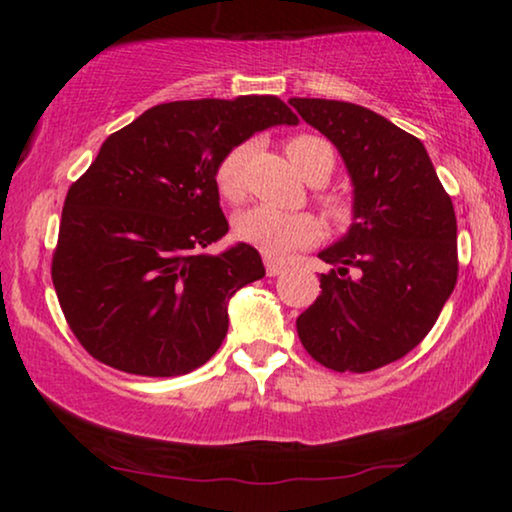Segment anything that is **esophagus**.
I'll list each match as a JSON object with an SVG mask.
<instances>
[{
    "mask_svg": "<svg viewBox=\"0 0 512 512\" xmlns=\"http://www.w3.org/2000/svg\"><path fill=\"white\" fill-rule=\"evenodd\" d=\"M284 270H286L284 261H272V258H265V275H268V277L282 275Z\"/></svg>",
    "mask_w": 512,
    "mask_h": 512,
    "instance_id": "obj_1",
    "label": "esophagus"
}]
</instances>
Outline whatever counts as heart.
Wrapping results in <instances>:
<instances>
[{
    "instance_id": "b5f03b06",
    "label": "heart",
    "mask_w": 512,
    "mask_h": 512,
    "mask_svg": "<svg viewBox=\"0 0 512 512\" xmlns=\"http://www.w3.org/2000/svg\"><path fill=\"white\" fill-rule=\"evenodd\" d=\"M251 153L249 144L230 149L216 167V188L228 202H242L247 195L244 167ZM286 153L291 163L303 172L307 181H324L333 174L335 153L333 146L314 135H298L286 142ZM328 219L335 226H347L352 221V202L338 193L321 195ZM235 235L244 244H251L270 258H284L291 251L310 247L319 240L321 226L312 214L305 212H279L275 207H254L235 219Z\"/></svg>"
}]
</instances>
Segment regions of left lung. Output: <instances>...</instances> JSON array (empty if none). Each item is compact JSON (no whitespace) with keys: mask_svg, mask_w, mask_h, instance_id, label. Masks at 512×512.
Returning <instances> with one entry per match:
<instances>
[{"mask_svg":"<svg viewBox=\"0 0 512 512\" xmlns=\"http://www.w3.org/2000/svg\"><path fill=\"white\" fill-rule=\"evenodd\" d=\"M354 184L349 233L319 254L333 270L296 319L307 354L338 373L403 359L436 324L457 284V216L424 144L366 107L293 97Z\"/></svg>","mask_w":512,"mask_h":512,"instance_id":"8db88e82","label":"left lung"}]
</instances>
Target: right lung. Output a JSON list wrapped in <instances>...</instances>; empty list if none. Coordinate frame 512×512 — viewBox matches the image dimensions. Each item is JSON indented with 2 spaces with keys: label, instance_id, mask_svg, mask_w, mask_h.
Wrapping results in <instances>:
<instances>
[{
  "label": "right lung",
  "instance_id": "right-lung-1",
  "mask_svg": "<svg viewBox=\"0 0 512 512\" xmlns=\"http://www.w3.org/2000/svg\"><path fill=\"white\" fill-rule=\"evenodd\" d=\"M275 95L184 100L146 109L104 139L69 186L51 277L62 314L93 359L130 375L200 368L228 333V300L265 277L228 233L216 167L254 132L296 125Z\"/></svg>",
  "mask_w": 512,
  "mask_h": 512
}]
</instances>
